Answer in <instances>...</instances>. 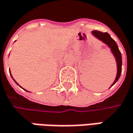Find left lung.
<instances>
[{
    "mask_svg": "<svg viewBox=\"0 0 133 133\" xmlns=\"http://www.w3.org/2000/svg\"><path fill=\"white\" fill-rule=\"evenodd\" d=\"M91 33L96 38H97L98 40L105 43L106 45L110 48V50L115 58L116 62H117V75H116V78H115L114 81L112 83V85L111 86V87L119 80V78L121 77V71H122V57H121V52L119 50V48L117 46V43L114 41L111 38V37L107 32L103 33V32H101L98 31H92Z\"/></svg>",
    "mask_w": 133,
    "mask_h": 133,
    "instance_id": "obj_1",
    "label": "left lung"
}]
</instances>
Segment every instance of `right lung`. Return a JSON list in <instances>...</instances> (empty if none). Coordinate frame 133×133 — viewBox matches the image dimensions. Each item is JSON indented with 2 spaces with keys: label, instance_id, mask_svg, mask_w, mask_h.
<instances>
[{
  "label": "right lung",
  "instance_id": "1",
  "mask_svg": "<svg viewBox=\"0 0 133 133\" xmlns=\"http://www.w3.org/2000/svg\"><path fill=\"white\" fill-rule=\"evenodd\" d=\"M10 75H11V74H10ZM11 77H12V75H11ZM12 79H13V78H12ZM13 81H15V80H14V79H13ZM15 82H16V81H15ZM17 84H18V83H17ZM18 85H19V84H18ZM26 91H27V90H26Z\"/></svg>",
  "mask_w": 133,
  "mask_h": 133
}]
</instances>
